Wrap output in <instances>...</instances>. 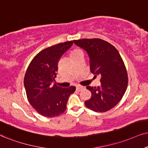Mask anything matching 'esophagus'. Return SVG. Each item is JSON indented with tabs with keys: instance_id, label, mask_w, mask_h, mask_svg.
I'll use <instances>...</instances> for the list:
<instances>
[{
	"instance_id": "1",
	"label": "esophagus",
	"mask_w": 148,
	"mask_h": 148,
	"mask_svg": "<svg viewBox=\"0 0 148 148\" xmlns=\"http://www.w3.org/2000/svg\"><path fill=\"white\" fill-rule=\"evenodd\" d=\"M84 88H85V87H83V86L78 85V86H76V90L78 91H80L81 90H83Z\"/></svg>"
}]
</instances>
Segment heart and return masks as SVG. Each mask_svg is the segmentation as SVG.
I'll return each instance as SVG.
<instances>
[{
    "label": "heart",
    "mask_w": 148,
    "mask_h": 148,
    "mask_svg": "<svg viewBox=\"0 0 148 148\" xmlns=\"http://www.w3.org/2000/svg\"><path fill=\"white\" fill-rule=\"evenodd\" d=\"M79 52H82L81 50L78 49V48H76V49H74L73 50L71 54H76V53H79Z\"/></svg>",
    "instance_id": "obj_1"
}]
</instances>
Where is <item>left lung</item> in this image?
Returning a JSON list of instances; mask_svg holds the SVG:
<instances>
[{"instance_id": "obj_1", "label": "left lung", "mask_w": 148, "mask_h": 148, "mask_svg": "<svg viewBox=\"0 0 148 148\" xmlns=\"http://www.w3.org/2000/svg\"><path fill=\"white\" fill-rule=\"evenodd\" d=\"M76 46L87 52L90 71L100 75V86L87 89L91 93L85 104L96 112H106L117 105L124 95L128 86V74L118 50L113 45L101 39L74 40Z\"/></svg>"}]
</instances>
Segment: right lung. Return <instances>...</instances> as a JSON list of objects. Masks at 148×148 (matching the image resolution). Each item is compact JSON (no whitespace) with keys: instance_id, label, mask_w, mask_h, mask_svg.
I'll return each instance as SVG.
<instances>
[{"instance_id":"right-lung-1","label":"right lung","mask_w":148,"mask_h":148,"mask_svg":"<svg viewBox=\"0 0 148 148\" xmlns=\"http://www.w3.org/2000/svg\"><path fill=\"white\" fill-rule=\"evenodd\" d=\"M72 41L60 43L39 52L30 63L24 79L28 100L37 113L46 117L60 115L66 110L69 97L76 90L53 84L58 62L72 46Z\"/></svg>"}]
</instances>
